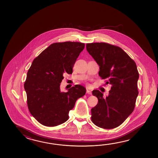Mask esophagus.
<instances>
[{"instance_id":"obj_1","label":"esophagus","mask_w":158,"mask_h":158,"mask_svg":"<svg viewBox=\"0 0 158 158\" xmlns=\"http://www.w3.org/2000/svg\"><path fill=\"white\" fill-rule=\"evenodd\" d=\"M86 93L89 94H91V91L90 90H89V89H86Z\"/></svg>"}]
</instances>
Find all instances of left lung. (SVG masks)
I'll return each mask as SVG.
<instances>
[{"mask_svg":"<svg viewBox=\"0 0 158 158\" xmlns=\"http://www.w3.org/2000/svg\"><path fill=\"white\" fill-rule=\"evenodd\" d=\"M86 50L99 66V76L111 85L106 98L97 90L92 94L98 98L91 108V120L98 127H118L134 110L138 95L139 73L135 63L120 47L106 43L86 44Z\"/></svg>","mask_w":158,"mask_h":158,"instance_id":"left-lung-1","label":"left lung"}]
</instances>
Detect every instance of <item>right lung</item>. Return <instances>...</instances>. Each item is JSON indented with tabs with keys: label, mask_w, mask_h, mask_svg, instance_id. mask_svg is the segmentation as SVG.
I'll list each match as a JSON object with an SVG mask.
<instances>
[{
	"label": "right lung",
	"mask_w": 158,
	"mask_h": 158,
	"mask_svg": "<svg viewBox=\"0 0 158 158\" xmlns=\"http://www.w3.org/2000/svg\"><path fill=\"white\" fill-rule=\"evenodd\" d=\"M85 44L65 42L51 44L33 61L27 73L24 89L30 114L41 124L55 127L67 121L78 98L86 93L80 85L60 90L64 74L72 69Z\"/></svg>",
	"instance_id": "add662e5"
}]
</instances>
